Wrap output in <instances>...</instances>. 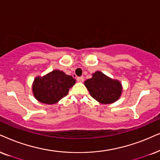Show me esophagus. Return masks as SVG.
<instances>
[{
  "label": "esophagus",
  "instance_id": "esophagus-1",
  "mask_svg": "<svg viewBox=\"0 0 160 160\" xmlns=\"http://www.w3.org/2000/svg\"><path fill=\"white\" fill-rule=\"evenodd\" d=\"M83 80H84L83 77H78V78H77V81L79 82H83Z\"/></svg>",
  "mask_w": 160,
  "mask_h": 160
}]
</instances>
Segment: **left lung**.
I'll return each mask as SVG.
<instances>
[{
  "label": "left lung",
  "instance_id": "left-lung-1",
  "mask_svg": "<svg viewBox=\"0 0 160 160\" xmlns=\"http://www.w3.org/2000/svg\"><path fill=\"white\" fill-rule=\"evenodd\" d=\"M92 76L85 81V86L93 98L104 104L118 100L122 93V86L118 80H112L100 72H96Z\"/></svg>",
  "mask_w": 160,
  "mask_h": 160
}]
</instances>
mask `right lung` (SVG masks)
<instances>
[{
  "instance_id": "1",
  "label": "right lung",
  "mask_w": 160,
  "mask_h": 160,
  "mask_svg": "<svg viewBox=\"0 0 160 160\" xmlns=\"http://www.w3.org/2000/svg\"><path fill=\"white\" fill-rule=\"evenodd\" d=\"M75 79L62 71L54 70L43 78H36L32 86L35 98L40 102L54 104L68 94Z\"/></svg>"
}]
</instances>
